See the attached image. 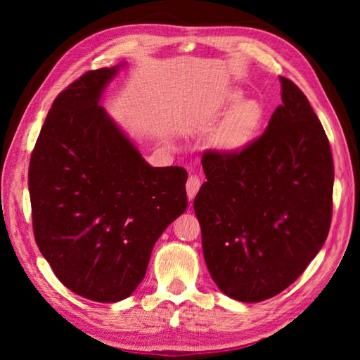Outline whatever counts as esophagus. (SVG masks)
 Segmentation results:
<instances>
[{"mask_svg":"<svg viewBox=\"0 0 360 360\" xmlns=\"http://www.w3.org/2000/svg\"><path fill=\"white\" fill-rule=\"evenodd\" d=\"M200 186H202V181H200V178H198L197 174H191V176H188L187 184H186L188 200H193L195 195H197V192L200 191Z\"/></svg>","mask_w":360,"mask_h":360,"instance_id":"esophagus-1","label":"esophagus"}]
</instances>
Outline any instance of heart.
Wrapping results in <instances>:
<instances>
[{
  "instance_id": "heart-1",
  "label": "heart",
  "mask_w": 360,
  "mask_h": 360,
  "mask_svg": "<svg viewBox=\"0 0 360 360\" xmlns=\"http://www.w3.org/2000/svg\"><path fill=\"white\" fill-rule=\"evenodd\" d=\"M240 98L241 96L233 92L225 101L227 106H236L229 112L214 139L217 148L222 150L233 152L248 146L254 139L264 119V109L257 101L246 100L238 103Z\"/></svg>"
}]
</instances>
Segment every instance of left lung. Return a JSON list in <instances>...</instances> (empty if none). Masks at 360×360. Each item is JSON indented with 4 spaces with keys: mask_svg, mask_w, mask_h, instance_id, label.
<instances>
[{
    "mask_svg": "<svg viewBox=\"0 0 360 360\" xmlns=\"http://www.w3.org/2000/svg\"><path fill=\"white\" fill-rule=\"evenodd\" d=\"M264 135L236 152L206 150L193 200L206 266L225 295L257 303L278 295L321 251L332 221L330 144L297 85Z\"/></svg>",
    "mask_w": 360,
    "mask_h": 360,
    "instance_id": "obj_1",
    "label": "left lung"
}]
</instances>
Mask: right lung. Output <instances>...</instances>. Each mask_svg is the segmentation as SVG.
Segmentation results:
<instances>
[{
  "label": "right lung",
  "instance_id": "add662e5",
  "mask_svg": "<svg viewBox=\"0 0 360 360\" xmlns=\"http://www.w3.org/2000/svg\"><path fill=\"white\" fill-rule=\"evenodd\" d=\"M117 71L85 72L57 96L28 169L36 245L66 288L100 303L131 295L187 208L186 169L150 167L100 106Z\"/></svg>",
  "mask_w": 360,
  "mask_h": 360
}]
</instances>
